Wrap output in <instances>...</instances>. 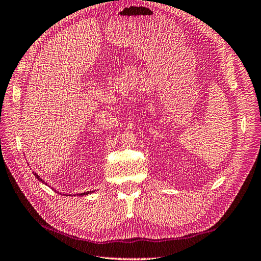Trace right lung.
<instances>
[{"label":"right lung","mask_w":261,"mask_h":261,"mask_svg":"<svg viewBox=\"0 0 261 261\" xmlns=\"http://www.w3.org/2000/svg\"><path fill=\"white\" fill-rule=\"evenodd\" d=\"M33 174L35 175V177L37 178V179H38L39 181H41L42 184H44V185H47V186H49L46 181H44L43 179H42V178H40V176L38 175V174H36L35 172H33ZM49 187H51V186H49ZM52 189H54L55 191H57L55 188H52ZM58 192V191H57ZM93 192H95V190L94 191H86V192H81V193H76V195H74V196H87V195H91V193H93ZM60 195H61V192H60ZM64 196H68V193H64ZM70 196V195H69Z\"/></svg>","instance_id":"right-lung-1"}]
</instances>
